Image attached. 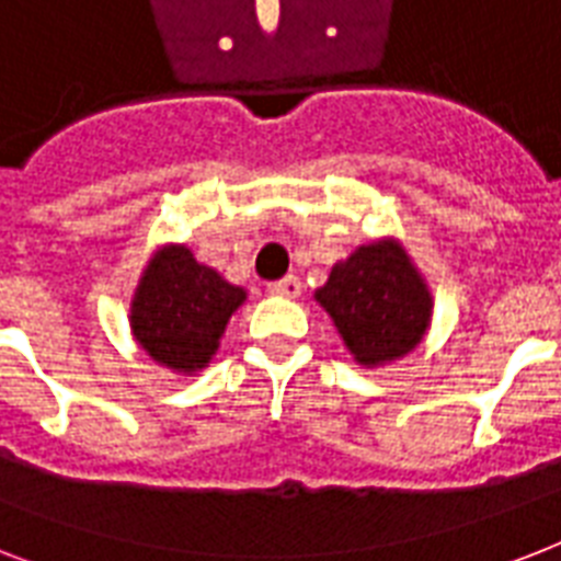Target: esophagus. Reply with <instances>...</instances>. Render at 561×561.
Masks as SVG:
<instances>
[{
	"mask_svg": "<svg viewBox=\"0 0 561 561\" xmlns=\"http://www.w3.org/2000/svg\"><path fill=\"white\" fill-rule=\"evenodd\" d=\"M271 290L276 294V297L294 299V297H299V294H302V282H299L297 276H285V279L273 282Z\"/></svg>",
	"mask_w": 561,
	"mask_h": 561,
	"instance_id": "obj_1",
	"label": "esophagus"
}]
</instances>
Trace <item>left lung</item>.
I'll use <instances>...</instances> for the list:
<instances>
[{
	"label": "left lung",
	"mask_w": 561,
	"mask_h": 561,
	"mask_svg": "<svg viewBox=\"0 0 561 561\" xmlns=\"http://www.w3.org/2000/svg\"><path fill=\"white\" fill-rule=\"evenodd\" d=\"M314 299L360 367L404 358L427 334L434 297L408 250L396 238L360 244L332 267Z\"/></svg>",
	"instance_id": "left-lung-1"
}]
</instances>
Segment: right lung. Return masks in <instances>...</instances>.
I'll return each instance as SVG.
<instances>
[{"label":"right lung","instance_id":"obj_1","mask_svg":"<svg viewBox=\"0 0 561 561\" xmlns=\"http://www.w3.org/2000/svg\"><path fill=\"white\" fill-rule=\"evenodd\" d=\"M247 290L201 264L186 244H162L130 299V332L151 360L180 375L209 367Z\"/></svg>","mask_w":561,"mask_h":561}]
</instances>
